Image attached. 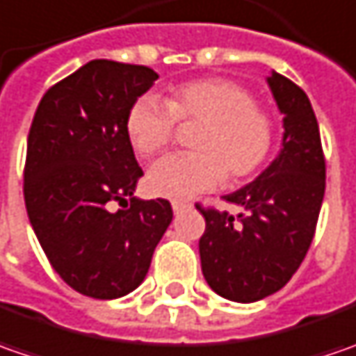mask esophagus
<instances>
[{
  "label": "esophagus",
  "instance_id": "1",
  "mask_svg": "<svg viewBox=\"0 0 356 356\" xmlns=\"http://www.w3.org/2000/svg\"><path fill=\"white\" fill-rule=\"evenodd\" d=\"M171 205H173V211H175V213H181V211H185V209L191 207V205H189V203H185V201H173Z\"/></svg>",
  "mask_w": 356,
  "mask_h": 356
}]
</instances>
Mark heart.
<instances>
[{
	"mask_svg": "<svg viewBox=\"0 0 356 356\" xmlns=\"http://www.w3.org/2000/svg\"><path fill=\"white\" fill-rule=\"evenodd\" d=\"M179 125H199L195 153L171 155L151 167L147 187L167 199H191L221 181L237 185L253 177L275 147L277 123L245 87L229 79H195L173 87L165 103L143 95L127 111L125 131L137 155L167 151Z\"/></svg>",
	"mask_w": 356,
	"mask_h": 356,
	"instance_id": "heart-1",
	"label": "heart"
}]
</instances>
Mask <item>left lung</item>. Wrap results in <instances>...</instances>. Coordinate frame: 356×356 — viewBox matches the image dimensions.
I'll return each instance as SVG.
<instances>
[{"label": "left lung", "instance_id": "obj_1", "mask_svg": "<svg viewBox=\"0 0 356 356\" xmlns=\"http://www.w3.org/2000/svg\"><path fill=\"white\" fill-rule=\"evenodd\" d=\"M269 86L283 113V149L259 179L225 201L245 207L239 217L215 207L199 239L201 269L209 286L229 301L265 299L289 283L307 255L325 195V153L307 93L281 73Z\"/></svg>", "mask_w": 356, "mask_h": 356}]
</instances>
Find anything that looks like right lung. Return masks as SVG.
<instances>
[{
	"instance_id": "1",
	"label": "right lung",
	"mask_w": 356,
	"mask_h": 356,
	"mask_svg": "<svg viewBox=\"0 0 356 356\" xmlns=\"http://www.w3.org/2000/svg\"><path fill=\"white\" fill-rule=\"evenodd\" d=\"M157 77L145 65L89 61L45 91L31 121L27 217L55 273L86 297L117 299L141 285L173 219L167 199L133 197L143 169L125 131Z\"/></svg>"
}]
</instances>
